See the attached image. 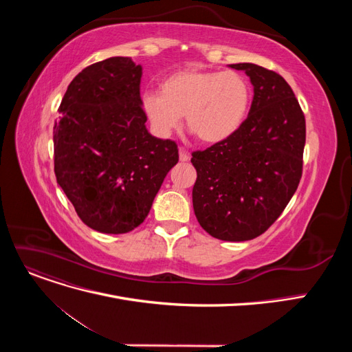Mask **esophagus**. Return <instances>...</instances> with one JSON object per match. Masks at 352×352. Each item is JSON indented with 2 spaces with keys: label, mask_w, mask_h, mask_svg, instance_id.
Listing matches in <instances>:
<instances>
[{
  "label": "esophagus",
  "mask_w": 352,
  "mask_h": 352,
  "mask_svg": "<svg viewBox=\"0 0 352 352\" xmlns=\"http://www.w3.org/2000/svg\"><path fill=\"white\" fill-rule=\"evenodd\" d=\"M179 158L180 162H188L189 160V153L185 150V148H179Z\"/></svg>",
  "instance_id": "1"
}]
</instances>
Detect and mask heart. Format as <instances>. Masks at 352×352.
<instances>
[{"label":"heart","instance_id":"heart-1","mask_svg":"<svg viewBox=\"0 0 352 352\" xmlns=\"http://www.w3.org/2000/svg\"><path fill=\"white\" fill-rule=\"evenodd\" d=\"M251 102L248 80L236 72L184 69L170 73L158 92L142 95V107L153 131L167 138L182 116L201 142L217 144L235 133L247 119Z\"/></svg>","mask_w":352,"mask_h":352}]
</instances>
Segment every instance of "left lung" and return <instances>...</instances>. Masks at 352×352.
I'll return each mask as SVG.
<instances>
[{"mask_svg": "<svg viewBox=\"0 0 352 352\" xmlns=\"http://www.w3.org/2000/svg\"><path fill=\"white\" fill-rule=\"evenodd\" d=\"M243 70L254 87L247 120L228 140L192 153V204L201 228L221 241H250L278 220L302 175L305 119L287 82L252 63Z\"/></svg>", "mask_w": 352, "mask_h": 352, "instance_id": "obj_1", "label": "left lung"}]
</instances>
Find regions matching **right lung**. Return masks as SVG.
I'll return each instance as SVG.
<instances>
[{
	"label": "right lung",
	"mask_w": 352,
	"mask_h": 352,
	"mask_svg": "<svg viewBox=\"0 0 352 352\" xmlns=\"http://www.w3.org/2000/svg\"><path fill=\"white\" fill-rule=\"evenodd\" d=\"M142 67L111 57L83 69L67 87L54 124L57 184L85 225L127 233L148 216L179 162L175 141L148 132Z\"/></svg>",
	"instance_id": "obj_1"
}]
</instances>
